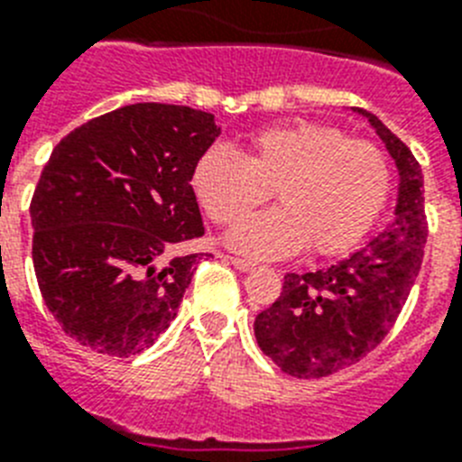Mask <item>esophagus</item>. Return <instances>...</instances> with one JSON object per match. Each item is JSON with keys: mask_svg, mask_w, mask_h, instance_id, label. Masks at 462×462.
I'll use <instances>...</instances> for the list:
<instances>
[{"mask_svg": "<svg viewBox=\"0 0 462 462\" xmlns=\"http://www.w3.org/2000/svg\"><path fill=\"white\" fill-rule=\"evenodd\" d=\"M230 263L235 267H237L239 273H251V270H254V267H255V263L244 261V258H237V255H230Z\"/></svg>", "mask_w": 462, "mask_h": 462, "instance_id": "obj_1", "label": "esophagus"}]
</instances>
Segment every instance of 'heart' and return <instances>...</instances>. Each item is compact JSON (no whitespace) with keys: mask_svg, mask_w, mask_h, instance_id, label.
Masks as SVG:
<instances>
[{"mask_svg":"<svg viewBox=\"0 0 462 462\" xmlns=\"http://www.w3.org/2000/svg\"><path fill=\"white\" fill-rule=\"evenodd\" d=\"M192 192L216 225H235L263 207L273 188L282 208L246 220L232 249L254 258L300 251L336 255L374 227L393 189V166L381 147L338 126L298 119L258 129L244 157L208 147L192 169Z\"/></svg>","mask_w":462,"mask_h":462,"instance_id":"heart-1","label":"heart"}]
</instances>
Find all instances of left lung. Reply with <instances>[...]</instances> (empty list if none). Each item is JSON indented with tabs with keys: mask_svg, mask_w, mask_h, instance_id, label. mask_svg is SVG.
Instances as JSON below:
<instances>
[{
	"mask_svg": "<svg viewBox=\"0 0 462 462\" xmlns=\"http://www.w3.org/2000/svg\"><path fill=\"white\" fill-rule=\"evenodd\" d=\"M359 112L397 162L399 201L393 223L364 249L324 270L284 274L282 296L255 317L261 350L296 378H324L378 347L422 265L428 216L420 164L381 119Z\"/></svg>",
	"mask_w": 462,
	"mask_h": 462,
	"instance_id": "obj_1",
	"label": "left lung"
}]
</instances>
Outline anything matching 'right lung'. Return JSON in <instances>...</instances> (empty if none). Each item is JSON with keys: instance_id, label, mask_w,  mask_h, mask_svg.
Masks as SVG:
<instances>
[{"instance_id": "1", "label": "right lung", "mask_w": 462, "mask_h": 462, "mask_svg": "<svg viewBox=\"0 0 462 462\" xmlns=\"http://www.w3.org/2000/svg\"><path fill=\"white\" fill-rule=\"evenodd\" d=\"M211 112L135 103L53 147L30 201L42 298L69 338L110 356L147 350L176 317L204 235L189 178L218 138Z\"/></svg>"}]
</instances>
